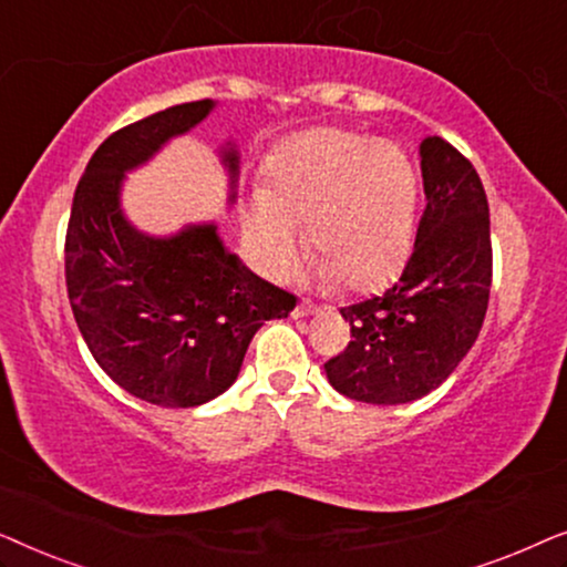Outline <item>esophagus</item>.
<instances>
[{
	"mask_svg": "<svg viewBox=\"0 0 567 567\" xmlns=\"http://www.w3.org/2000/svg\"><path fill=\"white\" fill-rule=\"evenodd\" d=\"M293 317H309V315H317V307L315 305H309V301H299L297 307H293V312H291Z\"/></svg>",
	"mask_w": 567,
	"mask_h": 567,
	"instance_id": "1",
	"label": "esophagus"
}]
</instances>
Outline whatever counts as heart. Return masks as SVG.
<instances>
[{
	"mask_svg": "<svg viewBox=\"0 0 567 567\" xmlns=\"http://www.w3.org/2000/svg\"><path fill=\"white\" fill-rule=\"evenodd\" d=\"M417 177L386 138L317 128L286 142L250 193L245 243L262 274L284 278L305 245L322 281L371 291L400 274L415 231Z\"/></svg>",
	"mask_w": 567,
	"mask_h": 567,
	"instance_id": "1",
	"label": "heart"
}]
</instances>
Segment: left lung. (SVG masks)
<instances>
[{"label":"left lung","instance_id":"left-lung-1","mask_svg":"<svg viewBox=\"0 0 567 567\" xmlns=\"http://www.w3.org/2000/svg\"><path fill=\"white\" fill-rule=\"evenodd\" d=\"M421 169L425 208L402 276L340 309L351 340L324 363L340 394L371 405H402L446 382L491 299V214L477 169L439 136L423 138Z\"/></svg>","mask_w":567,"mask_h":567}]
</instances>
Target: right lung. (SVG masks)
<instances>
[{"label":"right lung","mask_w":567,"mask_h":567,"mask_svg":"<svg viewBox=\"0 0 567 567\" xmlns=\"http://www.w3.org/2000/svg\"><path fill=\"white\" fill-rule=\"evenodd\" d=\"M212 107V100L173 105L107 136L76 183L66 227L69 305L92 359L159 408H196L221 394L260 324L297 305L224 250L214 224L154 239L123 219V173ZM224 162L235 177L237 152H224Z\"/></svg>","instance_id":"1"}]
</instances>
